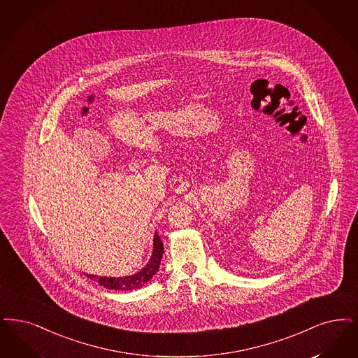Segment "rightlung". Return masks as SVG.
I'll return each mask as SVG.
<instances>
[{"mask_svg":"<svg viewBox=\"0 0 358 358\" xmlns=\"http://www.w3.org/2000/svg\"><path fill=\"white\" fill-rule=\"evenodd\" d=\"M155 243H153V253L150 261L145 265L140 272L134 273L128 277H99L93 274H86L90 280H97V282L101 286L106 289H113V290H134L143 287L156 273H157L161 258L164 253V245L162 241L158 237L157 231L155 234Z\"/></svg>","mask_w":358,"mask_h":358,"instance_id":"add662e5","label":"right lung"}]
</instances>
